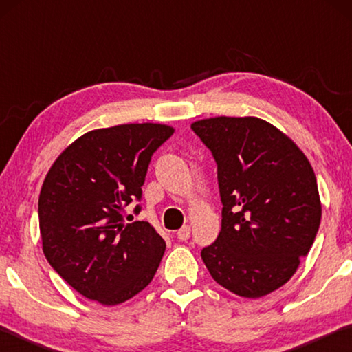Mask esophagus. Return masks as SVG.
Segmentation results:
<instances>
[{"label": "esophagus", "mask_w": 352, "mask_h": 352, "mask_svg": "<svg viewBox=\"0 0 352 352\" xmlns=\"http://www.w3.org/2000/svg\"><path fill=\"white\" fill-rule=\"evenodd\" d=\"M189 236H190V226L189 225H184L183 228H180V230L177 231V237L180 241H188Z\"/></svg>", "instance_id": "esophagus-1"}]
</instances>
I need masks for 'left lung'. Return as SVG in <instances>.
<instances>
[{
  "label": "left lung",
  "instance_id": "1",
  "mask_svg": "<svg viewBox=\"0 0 352 352\" xmlns=\"http://www.w3.org/2000/svg\"><path fill=\"white\" fill-rule=\"evenodd\" d=\"M217 163L222 230L201 250L212 279L243 298L272 294L295 275L321 220L317 178L294 140L256 116L190 124Z\"/></svg>",
  "mask_w": 352,
  "mask_h": 352
}]
</instances>
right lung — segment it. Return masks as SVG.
Listing matches in <instances>:
<instances>
[{
	"mask_svg": "<svg viewBox=\"0 0 352 352\" xmlns=\"http://www.w3.org/2000/svg\"><path fill=\"white\" fill-rule=\"evenodd\" d=\"M172 133L153 122L90 130L47 170L38 197L41 247L85 298L116 306L152 281L166 243L151 223H126L122 212L141 199L152 153Z\"/></svg>",
	"mask_w": 352,
	"mask_h": 352,
	"instance_id": "1",
	"label": "right lung"
}]
</instances>
